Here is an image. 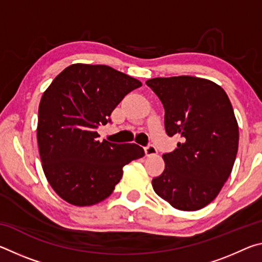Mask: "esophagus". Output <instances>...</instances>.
Wrapping results in <instances>:
<instances>
[{
  "label": "esophagus",
  "instance_id": "1",
  "mask_svg": "<svg viewBox=\"0 0 262 262\" xmlns=\"http://www.w3.org/2000/svg\"><path fill=\"white\" fill-rule=\"evenodd\" d=\"M144 152H145V155H147L148 157L155 156V155H157V148L155 147V145H152V144H149V145H147V147L144 148Z\"/></svg>",
  "mask_w": 262,
  "mask_h": 262
}]
</instances>
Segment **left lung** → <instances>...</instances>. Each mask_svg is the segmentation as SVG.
I'll list each match as a JSON object with an SVG mask.
<instances>
[{
	"mask_svg": "<svg viewBox=\"0 0 262 262\" xmlns=\"http://www.w3.org/2000/svg\"><path fill=\"white\" fill-rule=\"evenodd\" d=\"M165 110L166 134L179 139L163 155L165 170L152 179L159 196L193 211L214 200L231 173L239 142L238 123L225 91L193 76L148 79Z\"/></svg>",
	"mask_w": 262,
	"mask_h": 262,
	"instance_id": "1",
	"label": "left lung"
}]
</instances>
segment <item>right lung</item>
<instances>
[{
    "label": "right lung",
    "instance_id": "obj_1",
    "mask_svg": "<svg viewBox=\"0 0 262 262\" xmlns=\"http://www.w3.org/2000/svg\"><path fill=\"white\" fill-rule=\"evenodd\" d=\"M142 83L104 64L66 68L43 92L37 139L42 170L60 198L75 206L105 200L122 177V167L144 156L135 143L98 140L97 128Z\"/></svg>",
    "mask_w": 262,
    "mask_h": 262
}]
</instances>
